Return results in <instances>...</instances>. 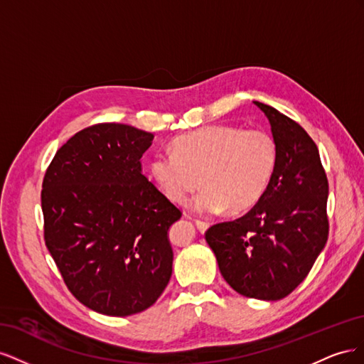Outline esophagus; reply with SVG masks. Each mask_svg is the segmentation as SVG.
I'll return each mask as SVG.
<instances>
[{
  "instance_id": "esophagus-1",
  "label": "esophagus",
  "mask_w": 364,
  "mask_h": 364,
  "mask_svg": "<svg viewBox=\"0 0 364 364\" xmlns=\"http://www.w3.org/2000/svg\"><path fill=\"white\" fill-rule=\"evenodd\" d=\"M196 226L200 230V232H205V230L209 228V223L203 222V220H196Z\"/></svg>"
}]
</instances>
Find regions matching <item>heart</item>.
Masks as SVG:
<instances>
[{"instance_id": "1", "label": "heart", "mask_w": 364, "mask_h": 364, "mask_svg": "<svg viewBox=\"0 0 364 364\" xmlns=\"http://www.w3.org/2000/svg\"><path fill=\"white\" fill-rule=\"evenodd\" d=\"M278 162L273 136L259 129L243 130L214 124L176 138L173 150H161L150 162L153 179L167 199L183 205L194 200L200 213L250 211L266 193Z\"/></svg>"}]
</instances>
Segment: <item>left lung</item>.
Returning a JSON list of instances; mask_svg holds the SVG:
<instances>
[{
    "mask_svg": "<svg viewBox=\"0 0 364 364\" xmlns=\"http://www.w3.org/2000/svg\"><path fill=\"white\" fill-rule=\"evenodd\" d=\"M253 103L270 123L277 168L246 215L211 226L205 238L237 293L279 301L306 278L326 245L328 179L311 136L274 107Z\"/></svg>",
    "mask_w": 364,
    "mask_h": 364,
    "instance_id": "1",
    "label": "left lung"
}]
</instances>
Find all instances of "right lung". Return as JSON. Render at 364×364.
Segmentation results:
<instances>
[{
	"instance_id": "1",
	"label": "right lung",
	"mask_w": 364,
	"mask_h": 364,
	"mask_svg": "<svg viewBox=\"0 0 364 364\" xmlns=\"http://www.w3.org/2000/svg\"><path fill=\"white\" fill-rule=\"evenodd\" d=\"M153 134L100 123L77 132L43 176V240L77 301L106 316L147 310L173 272L168 229L182 217L144 174Z\"/></svg>"
}]
</instances>
